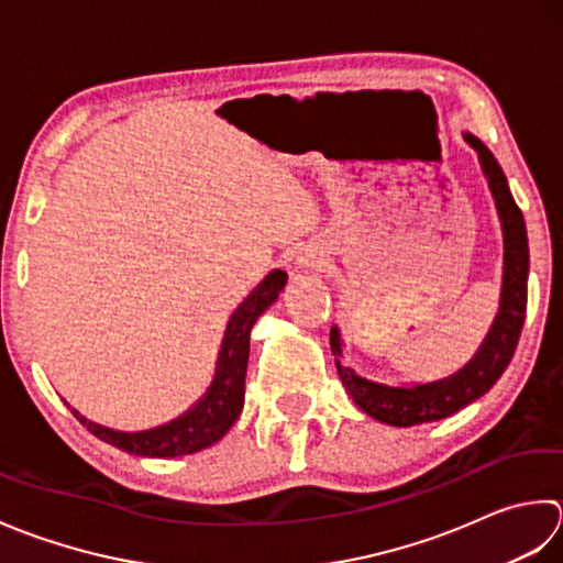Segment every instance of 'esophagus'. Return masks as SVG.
<instances>
[{"label": "esophagus", "mask_w": 563, "mask_h": 563, "mask_svg": "<svg viewBox=\"0 0 563 563\" xmlns=\"http://www.w3.org/2000/svg\"><path fill=\"white\" fill-rule=\"evenodd\" d=\"M298 265H303V267H320L323 265V255H320V252H316V250H306L301 257H298Z\"/></svg>", "instance_id": "esophagus-1"}]
</instances>
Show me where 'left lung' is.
<instances>
[{
    "label": "left lung",
    "instance_id": "obj_1",
    "mask_svg": "<svg viewBox=\"0 0 563 563\" xmlns=\"http://www.w3.org/2000/svg\"><path fill=\"white\" fill-rule=\"evenodd\" d=\"M466 143L474 147L484 167L493 199L498 206V216L503 223V238H506V269H503V294L500 311L493 320V328L484 345L474 354L464 369H459L450 378L418 386H386L366 382L354 369L340 362L342 342L338 328L330 330V350L335 354L338 374L342 386L347 388L354 404L366 416L386 422V426L410 428L422 422L442 420L452 412L474 404L484 396L488 388L498 382L500 374L508 369V364L518 347L520 332L525 325L527 311V272H530V247H527V228L520 206L515 203L508 179L503 175L498 159L493 157L488 147L476 135L466 133Z\"/></svg>",
    "mask_w": 563,
    "mask_h": 563
}]
</instances>
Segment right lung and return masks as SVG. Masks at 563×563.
Listing matches in <instances>:
<instances>
[{"mask_svg": "<svg viewBox=\"0 0 563 563\" xmlns=\"http://www.w3.org/2000/svg\"><path fill=\"white\" fill-rule=\"evenodd\" d=\"M286 284V272L274 269L267 274L255 291L238 306L231 323H228L221 354H218L216 378L206 396L185 416L145 432H117L101 428L97 422L79 416L75 418L87 426L95 438L104 440L123 452L137 456H185L201 452L218 442L233 428L245 404V374L250 357V330L255 320L277 301Z\"/></svg>", "mask_w": 563, "mask_h": 563, "instance_id": "add662e5", "label": "right lung"}]
</instances>
